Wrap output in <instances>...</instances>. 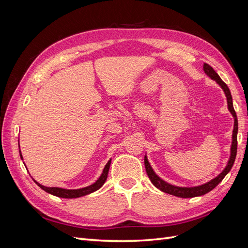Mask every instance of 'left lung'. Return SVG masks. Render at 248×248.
Returning <instances> with one entry per match:
<instances>
[{
  "label": "left lung",
  "mask_w": 248,
  "mask_h": 248,
  "mask_svg": "<svg viewBox=\"0 0 248 248\" xmlns=\"http://www.w3.org/2000/svg\"><path fill=\"white\" fill-rule=\"evenodd\" d=\"M204 70L206 72L207 76H209L212 79L216 80L218 82V85L223 89L224 93H226L227 99H228V107L230 111L232 112V115L234 116L235 119V124H234V130H232V148H231V157L227 168L223 170V171L221 174H219L215 179L211 180V181L202 184L201 186H197V187H177V186H172L167 182H164L163 180H161L158 176H157L154 170H152L151 166L147 159V157L145 156V168H146V171L147 174L151 180V182L153 183V185L157 188L160 189L161 191L166 192V193H170L171 196H176L179 198H194V197H199V196H202V194H206L209 191H211L213 188L218 185L222 179L226 177V175L231 170L232 164L235 162V158L237 155V132H238V120H237V115L236 111L234 109V107H232V95L230 92V89L228 88L227 84L224 82L220 77L215 72V70L212 68L211 66L208 64H204Z\"/></svg>",
  "instance_id": "obj_1"
}]
</instances>
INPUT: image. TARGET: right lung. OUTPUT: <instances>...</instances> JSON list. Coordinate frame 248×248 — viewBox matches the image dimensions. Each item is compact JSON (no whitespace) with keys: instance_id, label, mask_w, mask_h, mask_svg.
I'll return each instance as SVG.
<instances>
[{"instance_id":"add662e5","label":"right lung","mask_w":248,"mask_h":248,"mask_svg":"<svg viewBox=\"0 0 248 248\" xmlns=\"http://www.w3.org/2000/svg\"><path fill=\"white\" fill-rule=\"evenodd\" d=\"M20 158H22L21 154H20ZM109 166H110V160L106 164V167H104V169H103L101 176L94 184L90 185L88 187H85V188H80V189H63V188H59V187H46V186L39 184L38 182H36L35 180L34 181L37 185L40 187L41 189L52 194V196H56L59 198H64V199H76V198L86 196V194H89V193L98 190L100 187L104 184V182H106V180L108 178V174Z\"/></svg>"}]
</instances>
